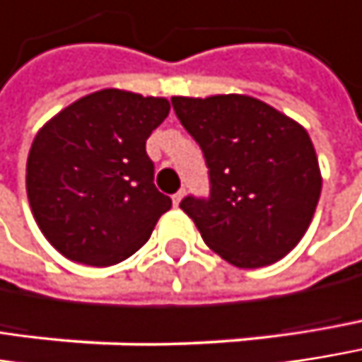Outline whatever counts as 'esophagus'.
<instances>
[{
  "label": "esophagus",
  "instance_id": "esophagus-1",
  "mask_svg": "<svg viewBox=\"0 0 362 362\" xmlns=\"http://www.w3.org/2000/svg\"><path fill=\"white\" fill-rule=\"evenodd\" d=\"M182 199H184V190H178V192L172 197V201H174V207H178V205H180Z\"/></svg>",
  "mask_w": 362,
  "mask_h": 362
}]
</instances>
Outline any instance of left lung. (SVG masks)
<instances>
[{"mask_svg":"<svg viewBox=\"0 0 362 362\" xmlns=\"http://www.w3.org/2000/svg\"><path fill=\"white\" fill-rule=\"evenodd\" d=\"M172 105L209 168V199L180 203L205 245L240 269L286 257L305 236L321 194L309 132L248 95L172 97Z\"/></svg>","mask_w":362,"mask_h":362,"instance_id":"1","label":"left lung"}]
</instances>
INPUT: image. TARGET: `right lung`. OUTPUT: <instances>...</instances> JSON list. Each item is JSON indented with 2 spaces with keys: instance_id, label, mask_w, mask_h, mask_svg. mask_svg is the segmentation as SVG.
I'll return each instance as SVG.
<instances>
[{
  "instance_id": "obj_1",
  "label": "right lung",
  "mask_w": 362,
  "mask_h": 362,
  "mask_svg": "<svg viewBox=\"0 0 362 362\" xmlns=\"http://www.w3.org/2000/svg\"><path fill=\"white\" fill-rule=\"evenodd\" d=\"M170 101L103 88L64 107L37 132L26 194L51 247L74 263L110 267L148 240L172 199L153 184L147 139Z\"/></svg>"
}]
</instances>
